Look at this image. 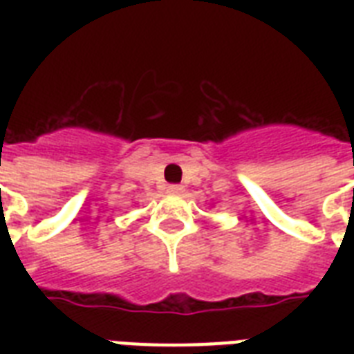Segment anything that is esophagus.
Listing matches in <instances>:
<instances>
[{"instance_id": "obj_1", "label": "esophagus", "mask_w": 354, "mask_h": 354, "mask_svg": "<svg viewBox=\"0 0 354 354\" xmlns=\"http://www.w3.org/2000/svg\"><path fill=\"white\" fill-rule=\"evenodd\" d=\"M183 191L182 185H169L167 187V193H171V194H180Z\"/></svg>"}]
</instances>
